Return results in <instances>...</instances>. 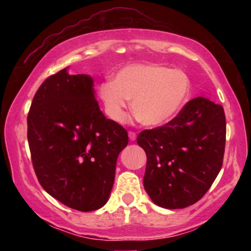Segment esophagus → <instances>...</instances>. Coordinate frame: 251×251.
<instances>
[{"label":"esophagus","instance_id":"obj_1","mask_svg":"<svg viewBox=\"0 0 251 251\" xmlns=\"http://www.w3.org/2000/svg\"><path fill=\"white\" fill-rule=\"evenodd\" d=\"M128 135H129V139L131 140V142H135L136 138H137V135H136V133L133 132V131H129Z\"/></svg>","mask_w":251,"mask_h":251}]
</instances>
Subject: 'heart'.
I'll return each instance as SVG.
<instances>
[{
	"mask_svg": "<svg viewBox=\"0 0 251 251\" xmlns=\"http://www.w3.org/2000/svg\"><path fill=\"white\" fill-rule=\"evenodd\" d=\"M98 94L105 112L114 122L125 121L128 100L143 125L162 126L173 120L191 94L188 75L160 65H130L114 75V81L99 85Z\"/></svg>",
	"mask_w": 251,
	"mask_h": 251,
	"instance_id": "heart-1",
	"label": "heart"
}]
</instances>
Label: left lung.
Instances as JSON below:
<instances>
[{"instance_id":"8db88e82","label":"left lung","mask_w":251,"mask_h":251,"mask_svg":"<svg viewBox=\"0 0 251 251\" xmlns=\"http://www.w3.org/2000/svg\"><path fill=\"white\" fill-rule=\"evenodd\" d=\"M226 121L222 105L198 97L163 126L137 137L147 156L144 188L151 200L166 209L198 202L221 171Z\"/></svg>"}]
</instances>
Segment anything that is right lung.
<instances>
[{
    "mask_svg": "<svg viewBox=\"0 0 251 251\" xmlns=\"http://www.w3.org/2000/svg\"><path fill=\"white\" fill-rule=\"evenodd\" d=\"M67 70L51 75L36 91L27 139L44 190L72 209L94 211L108 201L128 133L100 111L94 78Z\"/></svg>",
    "mask_w": 251,
    "mask_h": 251,
    "instance_id": "add662e5",
    "label": "right lung"
}]
</instances>
